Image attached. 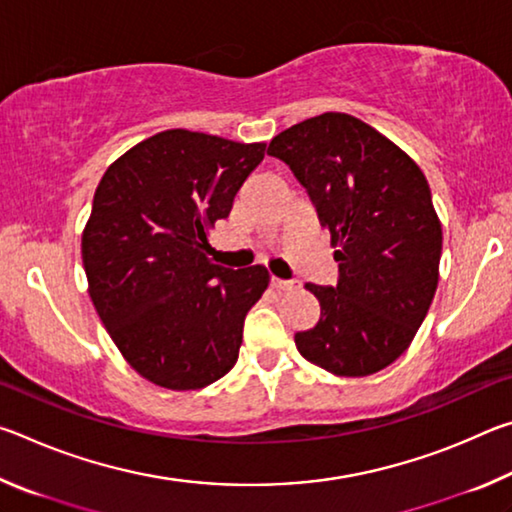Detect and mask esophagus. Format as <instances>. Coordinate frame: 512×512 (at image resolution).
Returning <instances> with one entry per match:
<instances>
[{
  "instance_id": "34e87169",
  "label": "esophagus",
  "mask_w": 512,
  "mask_h": 512,
  "mask_svg": "<svg viewBox=\"0 0 512 512\" xmlns=\"http://www.w3.org/2000/svg\"><path fill=\"white\" fill-rule=\"evenodd\" d=\"M271 287L277 289V291H293V289H296V282L280 280V277H271Z\"/></svg>"
}]
</instances>
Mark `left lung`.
I'll list each match as a JSON object with an SVG mask.
<instances>
[{"mask_svg":"<svg viewBox=\"0 0 512 512\" xmlns=\"http://www.w3.org/2000/svg\"><path fill=\"white\" fill-rule=\"evenodd\" d=\"M268 155L289 164L329 232L339 284H305L320 302L296 334L307 361L336 377H368L402 357L438 287L443 225L422 169L386 135L345 112L300 121Z\"/></svg>","mask_w":512,"mask_h":512,"instance_id":"8db88e82","label":"left lung"}]
</instances>
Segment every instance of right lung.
<instances>
[{
    "label": "right lung",
    "mask_w": 512,
    "mask_h": 512,
    "mask_svg": "<svg viewBox=\"0 0 512 512\" xmlns=\"http://www.w3.org/2000/svg\"><path fill=\"white\" fill-rule=\"evenodd\" d=\"M241 144L171 128L110 164L94 192L81 255L94 309L131 368L169 391H198L237 363L264 266L232 271L207 237L259 162Z\"/></svg>",
    "instance_id": "right-lung-1"
}]
</instances>
